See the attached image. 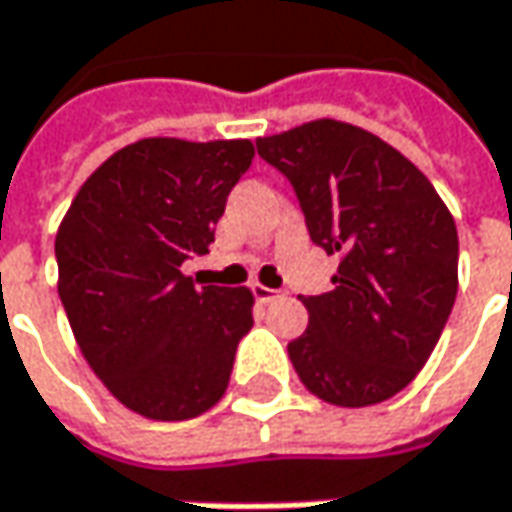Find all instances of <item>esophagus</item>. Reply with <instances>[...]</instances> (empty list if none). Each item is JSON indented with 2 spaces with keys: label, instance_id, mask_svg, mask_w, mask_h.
<instances>
[{
  "label": "esophagus",
  "instance_id": "esophagus-1",
  "mask_svg": "<svg viewBox=\"0 0 512 512\" xmlns=\"http://www.w3.org/2000/svg\"><path fill=\"white\" fill-rule=\"evenodd\" d=\"M252 292H255V298L260 304H272V301H278L281 298V289H269V286L255 284L252 286Z\"/></svg>",
  "mask_w": 512,
  "mask_h": 512
}]
</instances>
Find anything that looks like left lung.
I'll return each mask as SVG.
<instances>
[{
	"label": "left lung",
	"mask_w": 512,
	"mask_h": 512,
	"mask_svg": "<svg viewBox=\"0 0 512 512\" xmlns=\"http://www.w3.org/2000/svg\"><path fill=\"white\" fill-rule=\"evenodd\" d=\"M289 179L310 240L339 255L333 289L301 298L310 324L289 359L318 400L362 408L403 391L432 356L458 295V228L400 150L321 118L257 138Z\"/></svg>",
	"instance_id": "1"
}]
</instances>
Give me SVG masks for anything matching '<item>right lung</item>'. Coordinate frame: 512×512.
Segmentation results:
<instances>
[{"label": "right lung", "mask_w": 512, "mask_h": 512, "mask_svg": "<svg viewBox=\"0 0 512 512\" xmlns=\"http://www.w3.org/2000/svg\"><path fill=\"white\" fill-rule=\"evenodd\" d=\"M252 159L246 138H141L83 182L60 223L57 292L77 347L141 417L191 420L226 394L255 298L196 289L182 263L208 252Z\"/></svg>", "instance_id": "1"}]
</instances>
